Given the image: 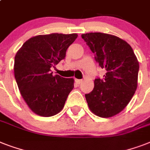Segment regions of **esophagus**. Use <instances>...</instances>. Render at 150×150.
<instances>
[{
	"label": "esophagus",
	"instance_id": "1",
	"mask_svg": "<svg viewBox=\"0 0 150 150\" xmlns=\"http://www.w3.org/2000/svg\"><path fill=\"white\" fill-rule=\"evenodd\" d=\"M75 82L77 83V84H80V83L82 82V79H75Z\"/></svg>",
	"mask_w": 150,
	"mask_h": 150
}]
</instances>
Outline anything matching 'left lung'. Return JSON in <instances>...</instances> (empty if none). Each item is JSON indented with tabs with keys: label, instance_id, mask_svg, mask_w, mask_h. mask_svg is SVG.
<instances>
[{
	"label": "left lung",
	"instance_id": "left-lung-1",
	"mask_svg": "<svg viewBox=\"0 0 150 150\" xmlns=\"http://www.w3.org/2000/svg\"><path fill=\"white\" fill-rule=\"evenodd\" d=\"M82 38L95 54L99 66L107 71L96 78L94 88L86 99L89 109L101 117H110L123 110L137 89L139 64L132 48L117 36L90 33Z\"/></svg>",
	"mask_w": 150,
	"mask_h": 150
}]
</instances>
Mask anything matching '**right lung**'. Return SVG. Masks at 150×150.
<instances>
[{"instance_id": "1", "label": "right lung", "mask_w": 150, "mask_h": 150, "mask_svg": "<svg viewBox=\"0 0 150 150\" xmlns=\"http://www.w3.org/2000/svg\"><path fill=\"white\" fill-rule=\"evenodd\" d=\"M76 33H51L25 42L15 57L14 72L21 95L35 114L51 117L63 109L74 79L53 75L51 68L65 58Z\"/></svg>"}]
</instances>
